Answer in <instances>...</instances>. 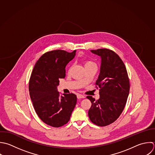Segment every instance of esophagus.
Returning <instances> with one entry per match:
<instances>
[{"label": "esophagus", "mask_w": 155, "mask_h": 155, "mask_svg": "<svg viewBox=\"0 0 155 155\" xmlns=\"http://www.w3.org/2000/svg\"><path fill=\"white\" fill-rule=\"evenodd\" d=\"M77 98H78V99H80V98H84L86 97L84 95H81V94H77Z\"/></svg>", "instance_id": "obj_1"}]
</instances>
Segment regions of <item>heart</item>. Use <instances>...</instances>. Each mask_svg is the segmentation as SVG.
<instances>
[{"instance_id": "heart-1", "label": "heart", "mask_w": 155, "mask_h": 155, "mask_svg": "<svg viewBox=\"0 0 155 155\" xmlns=\"http://www.w3.org/2000/svg\"><path fill=\"white\" fill-rule=\"evenodd\" d=\"M92 65H95L96 66V64L93 62L92 61H91V60H86L84 63V66H92Z\"/></svg>"}]
</instances>
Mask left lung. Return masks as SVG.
I'll list each match as a JSON object with an SVG mask.
<instances>
[{
	"label": "left lung",
	"mask_w": 155,
	"mask_h": 155,
	"mask_svg": "<svg viewBox=\"0 0 155 155\" xmlns=\"http://www.w3.org/2000/svg\"><path fill=\"white\" fill-rule=\"evenodd\" d=\"M91 52L101 58L100 73L96 81L100 98L87 96L92 103L88 115L92 123L104 127L115 121L123 112L130 90V81L126 66L114 51L98 49Z\"/></svg>",
	"instance_id": "8db88e82"
}]
</instances>
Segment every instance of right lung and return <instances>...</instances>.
I'll return each mask as SVG.
<instances>
[{"label": "right lung", "instance_id": "add662e5", "mask_svg": "<svg viewBox=\"0 0 155 155\" xmlns=\"http://www.w3.org/2000/svg\"><path fill=\"white\" fill-rule=\"evenodd\" d=\"M76 50L48 51L36 62L29 81V95L34 108L45 124L60 127L68 123L77 103L74 94L57 91L59 79L66 76V66L75 55Z\"/></svg>", "mask_w": 155, "mask_h": 155}]
</instances>
